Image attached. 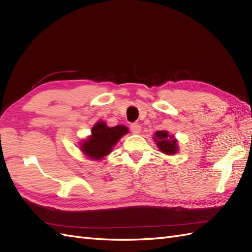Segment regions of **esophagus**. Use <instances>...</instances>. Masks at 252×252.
<instances>
[{
  "label": "esophagus",
  "instance_id": "1",
  "mask_svg": "<svg viewBox=\"0 0 252 252\" xmlns=\"http://www.w3.org/2000/svg\"><path fill=\"white\" fill-rule=\"evenodd\" d=\"M130 129L132 131L133 134H138V133L141 132V126L137 125V123H132L130 126Z\"/></svg>",
  "mask_w": 252,
  "mask_h": 252
}]
</instances>
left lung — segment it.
<instances>
[{
    "label": "left lung",
    "mask_w": 252,
    "mask_h": 252,
    "mask_svg": "<svg viewBox=\"0 0 252 252\" xmlns=\"http://www.w3.org/2000/svg\"><path fill=\"white\" fill-rule=\"evenodd\" d=\"M155 141L157 142V145L160 151L164 154L173 155L178 152V145L173 136L169 135L167 131H157L155 133Z\"/></svg>",
    "instance_id": "left-lung-1"
}]
</instances>
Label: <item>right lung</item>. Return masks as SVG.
Wrapping results in <instances>:
<instances>
[{"instance_id":"1","label":"right lung","mask_w":252,"mask_h":252,"mask_svg":"<svg viewBox=\"0 0 252 252\" xmlns=\"http://www.w3.org/2000/svg\"><path fill=\"white\" fill-rule=\"evenodd\" d=\"M126 133L127 127L125 126L109 127L105 122L99 121L93 126L91 137L82 144V152L92 159L103 158Z\"/></svg>"}]
</instances>
